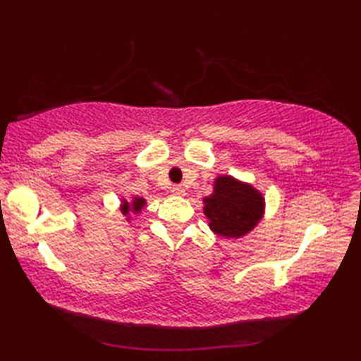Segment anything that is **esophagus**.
<instances>
[{"label": "esophagus", "mask_w": 361, "mask_h": 361, "mask_svg": "<svg viewBox=\"0 0 361 361\" xmlns=\"http://www.w3.org/2000/svg\"><path fill=\"white\" fill-rule=\"evenodd\" d=\"M171 192L175 195V197H185L186 195V190H185V188L183 186H172V189H171Z\"/></svg>", "instance_id": "esophagus-1"}]
</instances>
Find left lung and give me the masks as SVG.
Listing matches in <instances>:
<instances>
[{
	"label": "left lung",
	"instance_id": "left-lung-1",
	"mask_svg": "<svg viewBox=\"0 0 361 361\" xmlns=\"http://www.w3.org/2000/svg\"><path fill=\"white\" fill-rule=\"evenodd\" d=\"M203 203L209 228L226 239H237L248 234L262 219L265 206L259 190L226 175L219 176L214 192L206 197Z\"/></svg>",
	"mask_w": 361,
	"mask_h": 361
}]
</instances>
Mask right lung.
<instances>
[{"instance_id": "right-lung-1", "label": "right lung", "mask_w": 361, "mask_h": 361, "mask_svg": "<svg viewBox=\"0 0 361 361\" xmlns=\"http://www.w3.org/2000/svg\"><path fill=\"white\" fill-rule=\"evenodd\" d=\"M144 204H145V200L142 197H135L132 203H128L127 200H122V208L121 209H122V214H124V216H127L130 211H133V212L137 214L142 209Z\"/></svg>"}]
</instances>
